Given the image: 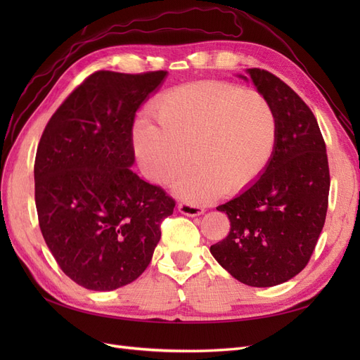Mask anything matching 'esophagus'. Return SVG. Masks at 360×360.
Returning a JSON list of instances; mask_svg holds the SVG:
<instances>
[{"label": "esophagus", "instance_id": "obj_1", "mask_svg": "<svg viewBox=\"0 0 360 360\" xmlns=\"http://www.w3.org/2000/svg\"><path fill=\"white\" fill-rule=\"evenodd\" d=\"M179 212L181 214H186V216H200L202 214L205 210L202 205L198 204H192V202H180L179 204Z\"/></svg>", "mask_w": 360, "mask_h": 360}]
</instances>
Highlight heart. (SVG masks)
Instances as JSON below:
<instances>
[{
  "instance_id": "1",
  "label": "heart",
  "mask_w": 360,
  "mask_h": 360,
  "mask_svg": "<svg viewBox=\"0 0 360 360\" xmlns=\"http://www.w3.org/2000/svg\"><path fill=\"white\" fill-rule=\"evenodd\" d=\"M151 122L135 123L132 141L141 172L165 184L189 160L174 191L193 202L237 193L266 171L278 143V117L254 89L201 81L180 85L151 102Z\"/></svg>"
}]
</instances>
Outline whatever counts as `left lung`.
<instances>
[{
    "mask_svg": "<svg viewBox=\"0 0 360 360\" xmlns=\"http://www.w3.org/2000/svg\"><path fill=\"white\" fill-rule=\"evenodd\" d=\"M248 73L275 108L278 143L255 183L216 207L231 228L210 252L243 284L274 287L309 263L328 212L329 162L317 120L299 94L267 70Z\"/></svg>",
    "mask_w": 360,
    "mask_h": 360,
    "instance_id": "left-lung-1",
    "label": "left lung"
}]
</instances>
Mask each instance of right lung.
I'll list each match as a JSON object with an SVG mask.
<instances>
[{
  "label": "right lung",
  "instance_id": "obj_1",
  "mask_svg": "<svg viewBox=\"0 0 360 360\" xmlns=\"http://www.w3.org/2000/svg\"><path fill=\"white\" fill-rule=\"evenodd\" d=\"M165 76L96 72L41 134L34 162L40 231L60 269L86 290L111 291L143 274L176 207L130 169L135 112Z\"/></svg>",
  "mask_w": 360,
  "mask_h": 360
}]
</instances>
